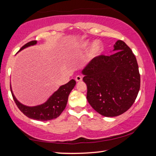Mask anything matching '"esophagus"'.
I'll use <instances>...</instances> for the list:
<instances>
[{"instance_id":"esophagus-1","label":"esophagus","mask_w":156,"mask_h":156,"mask_svg":"<svg viewBox=\"0 0 156 156\" xmlns=\"http://www.w3.org/2000/svg\"><path fill=\"white\" fill-rule=\"evenodd\" d=\"M82 80H83V78H82V76H77L76 77V82H80Z\"/></svg>"}]
</instances>
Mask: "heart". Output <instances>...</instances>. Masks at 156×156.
Instances as JSON below:
<instances>
[{
	"label": "heart",
	"instance_id": "obj_1",
	"mask_svg": "<svg viewBox=\"0 0 156 156\" xmlns=\"http://www.w3.org/2000/svg\"><path fill=\"white\" fill-rule=\"evenodd\" d=\"M89 46H90V43L87 41H84L82 43H79L77 46L75 47L74 51L75 52H78L82 50H86L87 49ZM102 51V46L99 42L96 41L94 42L92 44L90 50L89 52V56L90 58H94L99 56L100 53Z\"/></svg>",
	"mask_w": 156,
	"mask_h": 156
}]
</instances>
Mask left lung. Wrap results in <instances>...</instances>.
Segmentation results:
<instances>
[{"mask_svg": "<svg viewBox=\"0 0 156 156\" xmlns=\"http://www.w3.org/2000/svg\"><path fill=\"white\" fill-rule=\"evenodd\" d=\"M112 51L115 53L111 56L94 58L82 71L89 103L106 117L126 112L135 102L140 87L138 62L131 49L119 40Z\"/></svg>", "mask_w": 156, "mask_h": 156, "instance_id": "1", "label": "left lung"}]
</instances>
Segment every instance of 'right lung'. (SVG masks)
<instances>
[{
  "mask_svg": "<svg viewBox=\"0 0 156 156\" xmlns=\"http://www.w3.org/2000/svg\"><path fill=\"white\" fill-rule=\"evenodd\" d=\"M37 44L36 41L29 42L25 44L24 46L21 47L19 51H22L29 47L34 46ZM18 51V52H19ZM76 85V81L72 79L69 82L65 84L61 85L58 89V90L54 92L50 96L47 101L44 103L36 106H27L21 103L18 101L16 98L15 97L13 93L12 85L10 84V89L14 101L21 112L31 119L40 120V121H47L55 119L58 117L65 109L66 105L67 103L68 97L70 92L72 91Z\"/></svg>",
  "mask_w": 156,
  "mask_h": 156,
  "instance_id": "1",
  "label": "right lung"
}]
</instances>
